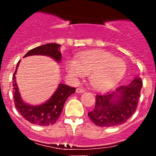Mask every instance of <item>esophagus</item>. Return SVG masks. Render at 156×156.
I'll return each mask as SVG.
<instances>
[{
	"instance_id": "34e87169",
	"label": "esophagus",
	"mask_w": 156,
	"mask_h": 156,
	"mask_svg": "<svg viewBox=\"0 0 156 156\" xmlns=\"http://www.w3.org/2000/svg\"><path fill=\"white\" fill-rule=\"evenodd\" d=\"M76 92L77 93H83L85 92V90L83 88H80V87H78V88L76 89Z\"/></svg>"
}]
</instances>
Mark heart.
<instances>
[{
	"instance_id": "heart-1",
	"label": "heart",
	"mask_w": 156,
	"mask_h": 156,
	"mask_svg": "<svg viewBox=\"0 0 156 156\" xmlns=\"http://www.w3.org/2000/svg\"><path fill=\"white\" fill-rule=\"evenodd\" d=\"M68 73L75 78L89 75L94 89L105 91L117 85L126 73V64L122 59L104 51H87L67 61Z\"/></svg>"
}]
</instances>
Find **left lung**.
Returning a JSON list of instances; mask_svg holds the SVG:
<instances>
[{
	"label": "left lung",
	"mask_w": 156,
	"mask_h": 156,
	"mask_svg": "<svg viewBox=\"0 0 156 156\" xmlns=\"http://www.w3.org/2000/svg\"><path fill=\"white\" fill-rule=\"evenodd\" d=\"M142 81L136 77L128 86H121L115 92L97 94L95 106L88 113L89 119L100 127L120 125L136 112Z\"/></svg>",
	"instance_id": "8db88e82"
}]
</instances>
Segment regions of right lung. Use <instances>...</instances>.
Masks as SVG:
<instances>
[{
  "instance_id": "obj_1",
  "label": "right lung",
  "mask_w": 156,
  "mask_h": 156,
  "mask_svg": "<svg viewBox=\"0 0 156 156\" xmlns=\"http://www.w3.org/2000/svg\"><path fill=\"white\" fill-rule=\"evenodd\" d=\"M60 47V44L56 43H48L38 46L28 51L23 58L35 55H48L59 63L62 60ZM20 62V61H19L17 63L15 72L14 73L12 77L13 98L16 108L23 118L32 124L41 125V126H48L54 124L62 114L65 101H67L69 96L75 93L76 88L60 83L58 84V88L48 101L38 105L28 104L21 98L16 81L15 75L17 67H19Z\"/></svg>"
}]
</instances>
